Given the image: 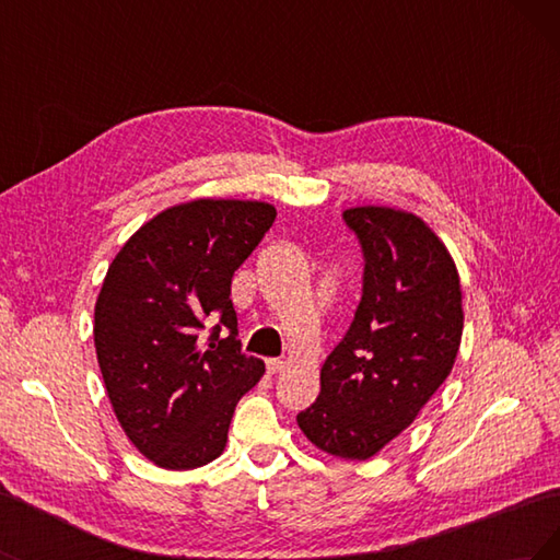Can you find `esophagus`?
I'll list each match as a JSON object with an SVG mask.
<instances>
[{
	"label": "esophagus",
	"mask_w": 560,
	"mask_h": 560,
	"mask_svg": "<svg viewBox=\"0 0 560 560\" xmlns=\"http://www.w3.org/2000/svg\"><path fill=\"white\" fill-rule=\"evenodd\" d=\"M284 369V362L282 360H278V358H273V360H266V371L270 376L273 374H280V371Z\"/></svg>",
	"instance_id": "esophagus-1"
}]
</instances>
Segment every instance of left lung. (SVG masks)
Returning a JSON list of instances; mask_svg holds the SVG:
<instances>
[{
  "label": "left lung",
  "instance_id": "1",
  "mask_svg": "<svg viewBox=\"0 0 560 560\" xmlns=\"http://www.w3.org/2000/svg\"><path fill=\"white\" fill-rule=\"evenodd\" d=\"M364 252L362 301L319 371V397L296 422L308 442L369 460L411 425L455 364L463 290L439 235L413 212H343Z\"/></svg>",
  "mask_w": 560,
  "mask_h": 560
}]
</instances>
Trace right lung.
<instances>
[{"instance_id": "add662e5", "label": "right lung", "mask_w": 560, "mask_h": 560, "mask_svg": "<svg viewBox=\"0 0 560 560\" xmlns=\"http://www.w3.org/2000/svg\"><path fill=\"white\" fill-rule=\"evenodd\" d=\"M273 222L276 208L261 200L179 202L109 264L95 301L97 364L126 436L163 469L222 455L235 404L264 376V362L245 358L235 338L231 280ZM217 316L206 345L199 331Z\"/></svg>"}]
</instances>
